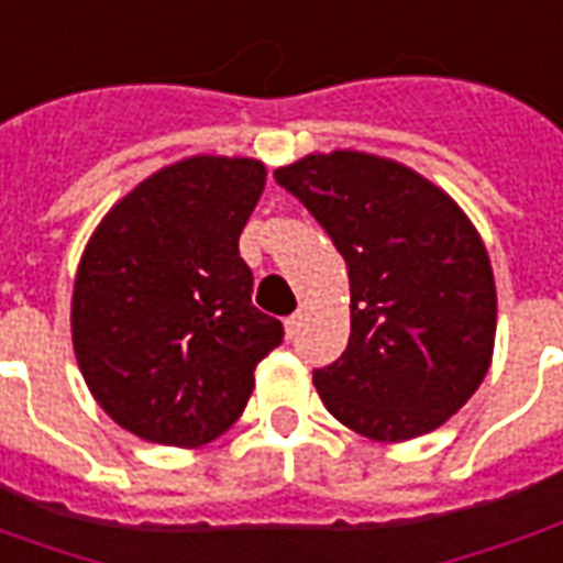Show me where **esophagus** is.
<instances>
[{
  "mask_svg": "<svg viewBox=\"0 0 563 563\" xmlns=\"http://www.w3.org/2000/svg\"><path fill=\"white\" fill-rule=\"evenodd\" d=\"M283 329H286V338L292 341L295 334H298V329H301V313H292V317L283 322Z\"/></svg>",
  "mask_w": 563,
  "mask_h": 563,
  "instance_id": "obj_1",
  "label": "esophagus"
}]
</instances>
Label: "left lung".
I'll list each match as a JSON object with an SVG mask.
<instances>
[{
	"label": "left lung",
	"mask_w": 563,
	"mask_h": 563,
	"mask_svg": "<svg viewBox=\"0 0 563 563\" xmlns=\"http://www.w3.org/2000/svg\"><path fill=\"white\" fill-rule=\"evenodd\" d=\"M350 274V343L313 386L355 434L401 443L459 413L495 353L497 289L471 217L401 162L331 150L274 172Z\"/></svg>",
	"instance_id": "1"
}]
</instances>
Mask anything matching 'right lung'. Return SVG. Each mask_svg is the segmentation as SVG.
<instances>
[{
    "mask_svg": "<svg viewBox=\"0 0 563 563\" xmlns=\"http://www.w3.org/2000/svg\"><path fill=\"white\" fill-rule=\"evenodd\" d=\"M268 180L250 156H186L144 177L84 246L71 343L92 398L129 434L196 449L244 413L283 341L253 307L238 238Z\"/></svg>",
    "mask_w": 563,
    "mask_h": 563,
    "instance_id": "1",
    "label": "right lung"
}]
</instances>
